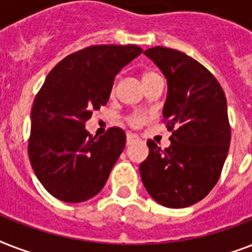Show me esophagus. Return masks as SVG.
I'll list each match as a JSON object with an SVG mask.
<instances>
[{
	"instance_id": "obj_1",
	"label": "esophagus",
	"mask_w": 252,
	"mask_h": 252,
	"mask_svg": "<svg viewBox=\"0 0 252 252\" xmlns=\"http://www.w3.org/2000/svg\"><path fill=\"white\" fill-rule=\"evenodd\" d=\"M136 141H138L137 136H134L132 133H126V145H132Z\"/></svg>"
}]
</instances>
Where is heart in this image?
Wrapping results in <instances>:
<instances>
[{
    "mask_svg": "<svg viewBox=\"0 0 252 252\" xmlns=\"http://www.w3.org/2000/svg\"><path fill=\"white\" fill-rule=\"evenodd\" d=\"M158 77H161L159 76V73L154 72V70H146V72L142 73V82L145 85L146 82H149V81L154 80V78H158ZM115 91H116V86H115V84H112V86H111L110 89L111 96H114ZM145 122L146 118L142 114H132L130 116L126 118L128 126H130L132 128H140V126H142L145 124Z\"/></svg>",
    "mask_w": 252,
    "mask_h": 252,
    "instance_id": "b5f03b06",
    "label": "heart"
}]
</instances>
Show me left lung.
Masks as SVG:
<instances>
[{
  "mask_svg": "<svg viewBox=\"0 0 252 252\" xmlns=\"http://www.w3.org/2000/svg\"><path fill=\"white\" fill-rule=\"evenodd\" d=\"M145 55L167 78L163 123L172 134L166 149L148 140L140 175L157 203L189 207L212 191L222 171L231 138L226 96L216 77L186 53L153 47Z\"/></svg>",
  "mask_w": 252,
  "mask_h": 252,
  "instance_id": "obj_1",
  "label": "left lung"
}]
</instances>
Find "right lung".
I'll return each instance as SVG.
<instances>
[{"instance_id": "obj_1", "label": "right lung", "mask_w": 252, "mask_h": 252, "mask_svg": "<svg viewBox=\"0 0 252 252\" xmlns=\"http://www.w3.org/2000/svg\"><path fill=\"white\" fill-rule=\"evenodd\" d=\"M137 45H91L59 63L33 99L29 157L43 187L65 203H82L106 184L126 146L124 130L100 137L85 129L104 106L119 70L141 55Z\"/></svg>"}]
</instances>
